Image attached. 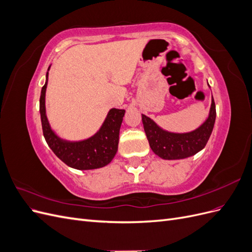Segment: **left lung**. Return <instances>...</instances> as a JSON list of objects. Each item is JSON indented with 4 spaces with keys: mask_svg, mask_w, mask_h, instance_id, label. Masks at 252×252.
<instances>
[{
    "mask_svg": "<svg viewBox=\"0 0 252 252\" xmlns=\"http://www.w3.org/2000/svg\"><path fill=\"white\" fill-rule=\"evenodd\" d=\"M216 116V104L212 97L208 118L193 131L186 133L166 131L145 114H142V121L152 151L164 159H180L194 156L206 146L215 126Z\"/></svg>",
    "mask_w": 252,
    "mask_h": 252,
    "instance_id": "8db88e82",
    "label": "left lung"
}]
</instances>
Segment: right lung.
Returning <instances> with one entry per match:
<instances>
[{
	"label": "right lung",
	"mask_w": 252,
	"mask_h": 252,
	"mask_svg": "<svg viewBox=\"0 0 252 252\" xmlns=\"http://www.w3.org/2000/svg\"><path fill=\"white\" fill-rule=\"evenodd\" d=\"M49 68L50 66L48 67V71ZM48 71L46 73V82L42 87L40 96L43 134L48 146L61 161L74 169L89 170L108 165L118 151L120 128L123 122L125 110L117 108L110 109L100 130L89 139L70 142L59 138L49 125L46 108H45V94H46L48 83Z\"/></svg>",
	"instance_id": "add662e5"
}]
</instances>
